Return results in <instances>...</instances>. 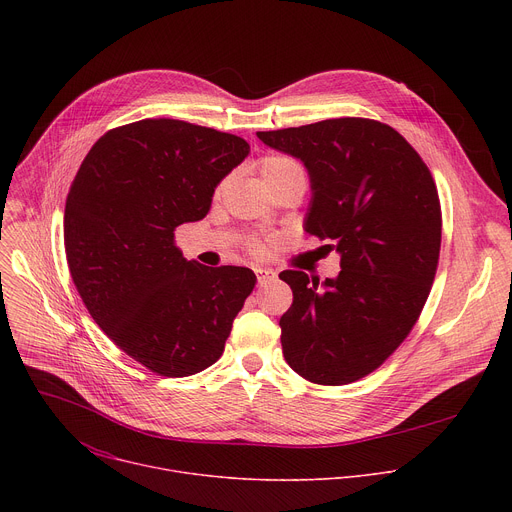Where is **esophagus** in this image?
<instances>
[{"label": "esophagus", "mask_w": 512, "mask_h": 512, "mask_svg": "<svg viewBox=\"0 0 512 512\" xmlns=\"http://www.w3.org/2000/svg\"><path fill=\"white\" fill-rule=\"evenodd\" d=\"M253 271H255V275H257L259 285H267L269 281H273V279L277 277V273H275L273 269H269V267H255Z\"/></svg>", "instance_id": "esophagus-1"}]
</instances>
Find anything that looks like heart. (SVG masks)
<instances>
[{"instance_id":"obj_1","label":"heart","mask_w":512,"mask_h":512,"mask_svg":"<svg viewBox=\"0 0 512 512\" xmlns=\"http://www.w3.org/2000/svg\"><path fill=\"white\" fill-rule=\"evenodd\" d=\"M257 168H259V176H261L263 184L267 186V190H273L277 186H283V184L294 182V180H306V172H304L302 164L285 154L263 156L259 160ZM223 190H225V182L218 184L216 194H221ZM249 247L253 249V253H259V255L267 251V245L261 239H251Z\"/></svg>"}]
</instances>
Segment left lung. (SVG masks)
<instances>
[{"label":"left lung","mask_w":512,"mask_h":512,"mask_svg":"<svg viewBox=\"0 0 512 512\" xmlns=\"http://www.w3.org/2000/svg\"><path fill=\"white\" fill-rule=\"evenodd\" d=\"M269 148L300 158L312 182L306 233L340 253L336 279L287 269L294 291L281 316L287 364L316 385L371 375L415 326L437 271L442 208L411 143L364 117L257 131Z\"/></svg>","instance_id":"left-lung-1"}]
</instances>
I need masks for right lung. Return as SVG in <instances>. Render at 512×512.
I'll return each instance as SVG.
<instances>
[{
	"instance_id": "add662e5",
	"label": "right lung",
	"mask_w": 512,
	"mask_h": 512,
	"mask_svg": "<svg viewBox=\"0 0 512 512\" xmlns=\"http://www.w3.org/2000/svg\"><path fill=\"white\" fill-rule=\"evenodd\" d=\"M249 154L233 133L178 119L109 129L83 160L64 206L68 269L89 314L127 356L160 377H190L225 350L255 287L247 267L186 261L176 227Z\"/></svg>"
}]
</instances>
